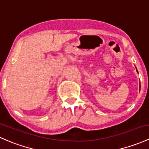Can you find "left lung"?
I'll return each mask as SVG.
<instances>
[{
	"label": "left lung",
	"mask_w": 149,
	"mask_h": 149,
	"mask_svg": "<svg viewBox=\"0 0 149 149\" xmlns=\"http://www.w3.org/2000/svg\"><path fill=\"white\" fill-rule=\"evenodd\" d=\"M136 71H137V70H136ZM137 72H138V71H137Z\"/></svg>",
	"instance_id": "left-lung-1"
}]
</instances>
